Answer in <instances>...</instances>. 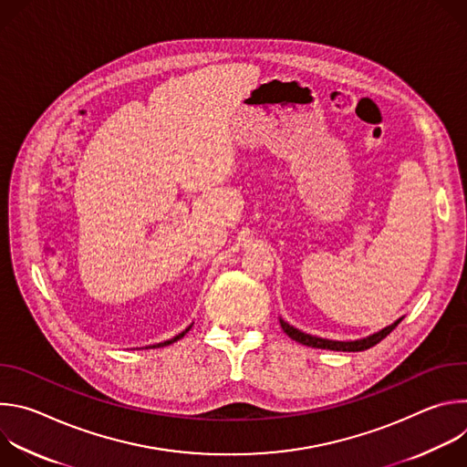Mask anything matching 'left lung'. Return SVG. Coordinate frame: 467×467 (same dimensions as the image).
Instances as JSON below:
<instances>
[{
	"mask_svg": "<svg viewBox=\"0 0 467 467\" xmlns=\"http://www.w3.org/2000/svg\"><path fill=\"white\" fill-rule=\"evenodd\" d=\"M399 323H401V319H397L395 323L384 327L382 330H379V332H375V335H371V337H368V338H362V340H355V342H335V340H325V338H317V337L306 335V332H303V330H299V328H296V327H292V325H288L286 321L281 319L283 330L286 332V335H288L292 340H296V342H299V344H303V346H308V348L330 349V351H364V349H369V348L377 346L382 338H386Z\"/></svg>",
	"mask_w": 467,
	"mask_h": 467,
	"instance_id": "left-lung-1",
	"label": "left lung"
}]
</instances>
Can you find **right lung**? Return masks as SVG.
<instances>
[{
  "label": "right lung",
  "mask_w": 467,
  "mask_h": 467,
  "mask_svg": "<svg viewBox=\"0 0 467 467\" xmlns=\"http://www.w3.org/2000/svg\"><path fill=\"white\" fill-rule=\"evenodd\" d=\"M190 328H192V325H190V327H188V328H184V330H182V332H179V335H177V337H173V338H171V340H166V342H162V344H157V346H155V348H164V346H170V344H173V342H177V340H179V338H182V337H184V335H186V332H188V330H190Z\"/></svg>",
  "instance_id": "right-lung-1"
}]
</instances>
